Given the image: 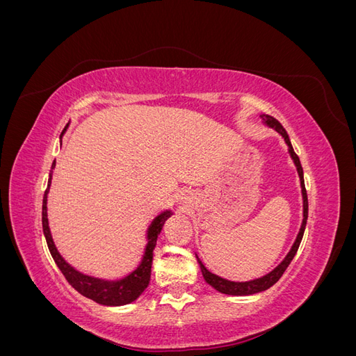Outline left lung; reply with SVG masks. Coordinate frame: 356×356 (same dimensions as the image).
Wrapping results in <instances>:
<instances>
[{"label":"left lung","instance_id":"obj_1","mask_svg":"<svg viewBox=\"0 0 356 356\" xmlns=\"http://www.w3.org/2000/svg\"><path fill=\"white\" fill-rule=\"evenodd\" d=\"M261 117V123L272 129V131H275L276 134H279L282 136V139L285 141L286 147H288V154L291 157V160H293V163L297 169V174H298V178H300V188H301V200H303V220H301V225H300V230L297 233V238L293 243V246H291V250L288 251V254L285 255L284 260L279 263L273 270H270L268 273L257 277V279H252V281H245V282H233V281H227V279H224L218 275H215L212 272H209L207 267H204V264L202 263V260L199 258V255L196 254V260L200 266V272H202V276L204 279V282H207L208 285H211L213 289H217L218 293L221 294H227V296H252V294H257V293H261V291H266L270 288L272 285H275L279 279H281V276L284 275V272L286 270V267L289 266V263L293 261V258L298 250L300 246V242L301 239H303V233H305V229H306V221H307V195H306V188H305V178H303V168H301L300 165V159L297 157V154L294 153L293 149V145H291V141L288 138V134L285 132V129L282 127V124L279 123L276 118H273L272 115H267V114H260Z\"/></svg>","mask_w":356,"mask_h":356}]
</instances>
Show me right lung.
Listing matches in <instances>:
<instances>
[{
  "instance_id": "right-lung-1",
  "label": "right lung",
  "mask_w": 356,
  "mask_h": 356,
  "mask_svg": "<svg viewBox=\"0 0 356 356\" xmlns=\"http://www.w3.org/2000/svg\"><path fill=\"white\" fill-rule=\"evenodd\" d=\"M68 126L70 123L65 126V129H63L62 135L67 132ZM62 135H60V139H62ZM55 166H56V161H53L51 170L49 174L47 190L44 193V197H42V233H44V238L53 260H55L59 270L62 272L63 276H65V279L75 291H79L81 296L96 301L98 305L124 306V305L134 303V301L138 300V297L144 293L145 288L149 284V279H152L153 251L157 243V238L161 229H163L166 220L172 217L174 212H172V209H165L159 212L153 218L152 224L148 225L147 233H145V248H144L141 261H139L136 268H134L131 273H127L120 279H113V281L111 279L86 275L77 270L75 267H72L68 261H65V258L60 255V252L58 251V248L55 245V241L51 238L49 218H47V196L50 191L53 169H55Z\"/></svg>"
}]
</instances>
